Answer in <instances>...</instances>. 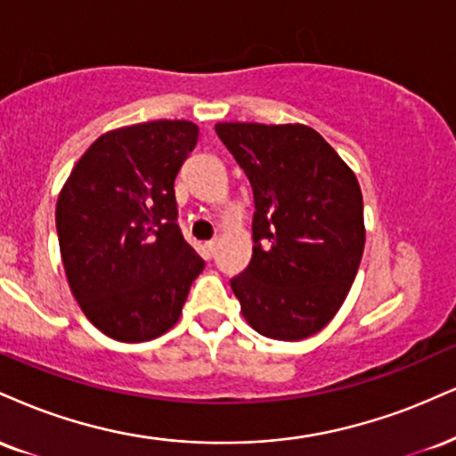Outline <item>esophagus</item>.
<instances>
[{
  "mask_svg": "<svg viewBox=\"0 0 456 456\" xmlns=\"http://www.w3.org/2000/svg\"><path fill=\"white\" fill-rule=\"evenodd\" d=\"M216 246H218V240H210V242H206L208 256H214V252H216Z\"/></svg>",
  "mask_w": 456,
  "mask_h": 456,
  "instance_id": "esophagus-1",
  "label": "esophagus"
}]
</instances>
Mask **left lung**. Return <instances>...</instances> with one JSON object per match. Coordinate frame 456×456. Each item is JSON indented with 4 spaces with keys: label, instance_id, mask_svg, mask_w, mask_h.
<instances>
[{
    "label": "left lung",
    "instance_id": "1",
    "mask_svg": "<svg viewBox=\"0 0 456 456\" xmlns=\"http://www.w3.org/2000/svg\"><path fill=\"white\" fill-rule=\"evenodd\" d=\"M255 197L252 259L232 278L248 325L297 342L338 314L365 246L356 175L305 125L216 123Z\"/></svg>",
    "mask_w": 456,
    "mask_h": 456
}]
</instances>
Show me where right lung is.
<instances>
[{
  "instance_id": "1",
  "label": "right lung",
  "mask_w": 456,
  "mask_h": 456,
  "mask_svg": "<svg viewBox=\"0 0 456 456\" xmlns=\"http://www.w3.org/2000/svg\"><path fill=\"white\" fill-rule=\"evenodd\" d=\"M197 138L191 120L108 131L59 193V248L71 295L118 342H148L172 329L206 265L175 223L174 180Z\"/></svg>"
}]
</instances>
